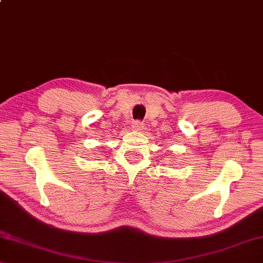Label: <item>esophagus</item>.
<instances>
[{
  "label": "esophagus",
  "mask_w": 263,
  "mask_h": 263,
  "mask_svg": "<svg viewBox=\"0 0 263 263\" xmlns=\"http://www.w3.org/2000/svg\"><path fill=\"white\" fill-rule=\"evenodd\" d=\"M143 123H141V122H139V120H137V122H135V123H133V125H132V128H133V130H135V131H141V130H143Z\"/></svg>",
  "instance_id": "obj_1"
}]
</instances>
